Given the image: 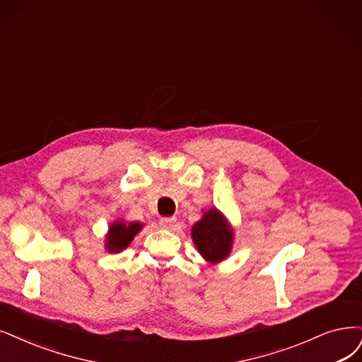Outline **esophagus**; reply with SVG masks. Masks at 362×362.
Wrapping results in <instances>:
<instances>
[{"instance_id":"esophagus-1","label":"esophagus","mask_w":362,"mask_h":362,"mask_svg":"<svg viewBox=\"0 0 362 362\" xmlns=\"http://www.w3.org/2000/svg\"><path fill=\"white\" fill-rule=\"evenodd\" d=\"M174 223H176V218H174V216H171V218H160L159 219V225L163 226V228H165V230H170Z\"/></svg>"}]
</instances>
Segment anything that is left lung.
<instances>
[{"label": "left lung", "instance_id": "1", "mask_svg": "<svg viewBox=\"0 0 362 362\" xmlns=\"http://www.w3.org/2000/svg\"><path fill=\"white\" fill-rule=\"evenodd\" d=\"M192 240L202 257L207 262L216 264L230 255L234 233L222 213L218 209H210L192 226Z\"/></svg>", "mask_w": 362, "mask_h": 362}]
</instances>
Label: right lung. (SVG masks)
Segmentation results:
<instances>
[{"mask_svg": "<svg viewBox=\"0 0 362 362\" xmlns=\"http://www.w3.org/2000/svg\"><path fill=\"white\" fill-rule=\"evenodd\" d=\"M143 228L140 222L116 221L109 226V234L105 237V249L109 252H120L129 246L132 238Z\"/></svg>", "mask_w": 362, "mask_h": 362, "instance_id": "obj_1", "label": "right lung"}]
</instances>
